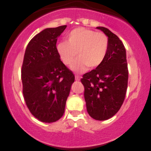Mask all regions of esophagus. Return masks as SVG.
<instances>
[{
  "label": "esophagus",
  "instance_id": "obj_1",
  "mask_svg": "<svg viewBox=\"0 0 151 151\" xmlns=\"http://www.w3.org/2000/svg\"><path fill=\"white\" fill-rule=\"evenodd\" d=\"M75 78H76V80H77V81H79L81 79V76L78 75H76Z\"/></svg>",
  "mask_w": 151,
  "mask_h": 151
}]
</instances>
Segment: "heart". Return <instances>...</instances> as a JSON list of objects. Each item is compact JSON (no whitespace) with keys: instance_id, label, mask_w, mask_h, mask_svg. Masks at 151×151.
Masks as SVG:
<instances>
[{"instance_id":"b5f03b06","label":"heart","mask_w":151,"mask_h":151,"mask_svg":"<svg viewBox=\"0 0 151 151\" xmlns=\"http://www.w3.org/2000/svg\"><path fill=\"white\" fill-rule=\"evenodd\" d=\"M109 38L104 32H96L85 28L73 30L67 36L66 41H61L56 50L61 61L66 66L73 64L76 72H83L87 67L95 68L102 64L109 49Z\"/></svg>"}]
</instances>
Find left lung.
Masks as SVG:
<instances>
[{"mask_svg": "<svg viewBox=\"0 0 151 151\" xmlns=\"http://www.w3.org/2000/svg\"><path fill=\"white\" fill-rule=\"evenodd\" d=\"M109 38L105 59L96 69L83 74L86 110L97 120L111 118L120 110L126 97L128 70L126 48L116 34L104 27H97Z\"/></svg>", "mask_w": 151, "mask_h": 151, "instance_id": "left-lung-1", "label": "left lung"}]
</instances>
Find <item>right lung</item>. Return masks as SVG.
<instances>
[{"label":"right lung","instance_id":"obj_1","mask_svg":"<svg viewBox=\"0 0 151 151\" xmlns=\"http://www.w3.org/2000/svg\"><path fill=\"white\" fill-rule=\"evenodd\" d=\"M66 27L44 29L25 49L21 69L23 97L30 112L44 123L62 117L75 81L73 73L62 63L56 50L58 37Z\"/></svg>","mask_w":151,"mask_h":151}]
</instances>
